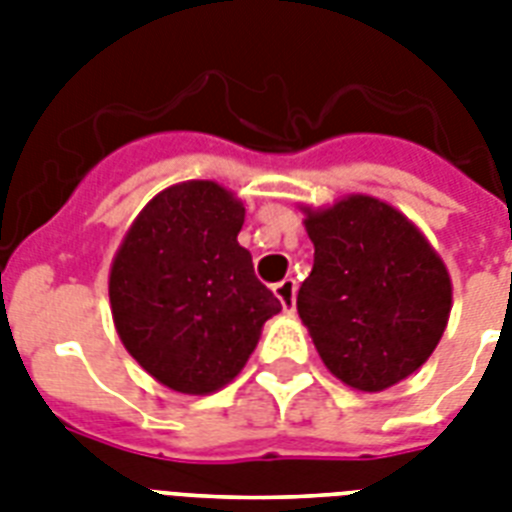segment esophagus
<instances>
[{
    "mask_svg": "<svg viewBox=\"0 0 512 512\" xmlns=\"http://www.w3.org/2000/svg\"><path fill=\"white\" fill-rule=\"evenodd\" d=\"M276 297H279V303L284 305V311L292 313L295 311V297H297V281L295 279H284L279 281L276 287H273Z\"/></svg>",
    "mask_w": 512,
    "mask_h": 512,
    "instance_id": "34e87169",
    "label": "esophagus"
}]
</instances>
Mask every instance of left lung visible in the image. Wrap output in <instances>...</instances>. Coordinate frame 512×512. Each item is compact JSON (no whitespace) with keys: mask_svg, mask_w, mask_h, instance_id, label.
Returning <instances> with one entry per match:
<instances>
[{"mask_svg":"<svg viewBox=\"0 0 512 512\" xmlns=\"http://www.w3.org/2000/svg\"><path fill=\"white\" fill-rule=\"evenodd\" d=\"M313 271L297 313L337 380L377 393L417 372L452 311V281L398 209L348 196L305 217Z\"/></svg>","mask_w":512,"mask_h":512,"instance_id":"obj_1","label":"left lung"}]
</instances>
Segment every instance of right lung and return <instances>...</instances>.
Listing matches in <instances>:
<instances>
[{
	"label": "right lung",
	"instance_id": "obj_1",
	"mask_svg": "<svg viewBox=\"0 0 512 512\" xmlns=\"http://www.w3.org/2000/svg\"><path fill=\"white\" fill-rule=\"evenodd\" d=\"M241 201L209 180L172 185L124 236L108 279L116 332L151 377L204 396L236 377L281 311L241 247Z\"/></svg>",
	"mask_w": 512,
	"mask_h": 512
}]
</instances>
